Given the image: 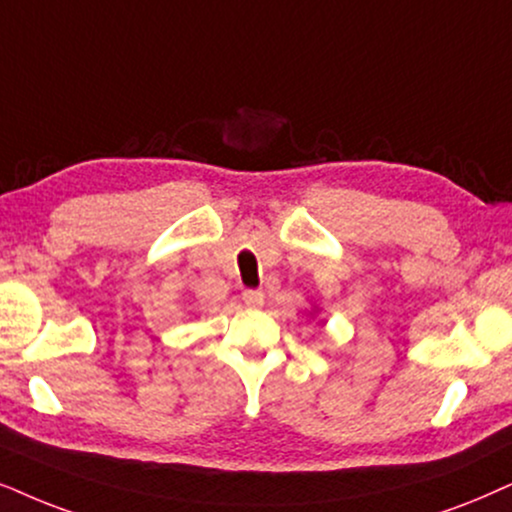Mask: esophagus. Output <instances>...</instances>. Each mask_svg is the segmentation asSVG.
Wrapping results in <instances>:
<instances>
[{
	"label": "esophagus",
	"mask_w": 512,
	"mask_h": 512,
	"mask_svg": "<svg viewBox=\"0 0 512 512\" xmlns=\"http://www.w3.org/2000/svg\"><path fill=\"white\" fill-rule=\"evenodd\" d=\"M243 302L248 304L250 309H260L264 304V293H262V290H245Z\"/></svg>",
	"instance_id": "34e87169"
}]
</instances>
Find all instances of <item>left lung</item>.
Segmentation results:
<instances>
[{"label":"left lung","instance_id":"left-lung-1","mask_svg":"<svg viewBox=\"0 0 512 512\" xmlns=\"http://www.w3.org/2000/svg\"><path fill=\"white\" fill-rule=\"evenodd\" d=\"M319 314V307H312V312H309V316H316Z\"/></svg>","mask_w":512,"mask_h":512}]
</instances>
